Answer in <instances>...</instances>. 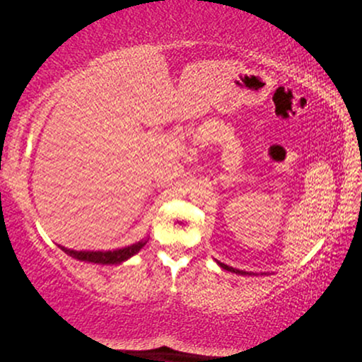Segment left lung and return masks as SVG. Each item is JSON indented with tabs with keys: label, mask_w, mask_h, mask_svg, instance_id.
Segmentation results:
<instances>
[{
	"label": "left lung",
	"mask_w": 362,
	"mask_h": 362,
	"mask_svg": "<svg viewBox=\"0 0 362 362\" xmlns=\"http://www.w3.org/2000/svg\"><path fill=\"white\" fill-rule=\"evenodd\" d=\"M217 265L221 267V269H224L227 272H232V274H237V275H254L252 272H244V270H237V269H232V267L226 265V264H221V262H217Z\"/></svg>",
	"instance_id": "8db88e82"
}]
</instances>
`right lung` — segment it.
<instances>
[{"instance_id": "add662e5", "label": "right lung", "mask_w": 362, "mask_h": 362, "mask_svg": "<svg viewBox=\"0 0 362 362\" xmlns=\"http://www.w3.org/2000/svg\"><path fill=\"white\" fill-rule=\"evenodd\" d=\"M148 239H143L136 244H132L128 247H123V249H117V250H71L66 249V247L59 245L61 249L66 252L67 255L74 257V259L82 260V262H92V264H102V265H117L122 264L133 257L135 254H138L143 247L146 245Z\"/></svg>"}]
</instances>
